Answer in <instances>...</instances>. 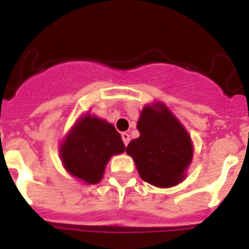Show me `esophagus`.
<instances>
[{"label": "esophagus", "mask_w": 249, "mask_h": 249, "mask_svg": "<svg viewBox=\"0 0 249 249\" xmlns=\"http://www.w3.org/2000/svg\"><path fill=\"white\" fill-rule=\"evenodd\" d=\"M122 140L124 142V145H127L128 142H130V135L127 134V132H123L122 134Z\"/></svg>", "instance_id": "esophagus-1"}]
</instances>
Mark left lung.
<instances>
[{
	"label": "left lung",
	"instance_id": "1",
	"mask_svg": "<svg viewBox=\"0 0 249 249\" xmlns=\"http://www.w3.org/2000/svg\"><path fill=\"white\" fill-rule=\"evenodd\" d=\"M140 136L126 152L134 159L140 178L152 186L167 188L186 179L194 146L182 123L163 104L144 107L138 122Z\"/></svg>",
	"mask_w": 249,
	"mask_h": 249
}]
</instances>
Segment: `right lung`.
Here are the masks:
<instances>
[{"label": "right lung", "mask_w": 249, "mask_h": 249, "mask_svg": "<svg viewBox=\"0 0 249 249\" xmlns=\"http://www.w3.org/2000/svg\"><path fill=\"white\" fill-rule=\"evenodd\" d=\"M122 138L111 123L86 114L75 123L61 144V160L72 177L88 184L103 179L111 156L124 152Z\"/></svg>", "instance_id": "add662e5"}]
</instances>
